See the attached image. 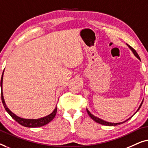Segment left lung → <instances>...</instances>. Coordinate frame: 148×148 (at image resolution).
<instances>
[{"instance_id":"left-lung-1","label":"left lung","mask_w":148,"mask_h":148,"mask_svg":"<svg viewBox=\"0 0 148 148\" xmlns=\"http://www.w3.org/2000/svg\"><path fill=\"white\" fill-rule=\"evenodd\" d=\"M127 46L130 47V49L132 51V52L134 53V54L135 55V56H136V57H137V58H138V59L140 60V58H139V55L138 54H137V53L136 52V51L135 50V49L133 48L132 47H131L130 45H129L128 44H127ZM142 103H143V101H142V103H141V105H140V106H139V108H138V109H137V111L136 112V113H137V111H139V109H140V107H141V105H142ZM86 111H87V113H88V115L90 116L91 118L93 120L95 121V122H97V123H99V124H101V125H107V126H116V125H121V124H122V123H125V122H126L127 121H128L129 119H131L132 118V116H131V117H130L128 119H127L126 121H123V122H121V123H110V122H107V121H104V120H103V119H99V118H98V117H97V116H95V115H93L92 114H91L90 113V112L88 111V109H86Z\"/></svg>"}]
</instances>
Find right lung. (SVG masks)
Here are the masks:
<instances>
[{
	"label": "right lung",
	"instance_id": "right-lung-1",
	"mask_svg": "<svg viewBox=\"0 0 148 148\" xmlns=\"http://www.w3.org/2000/svg\"><path fill=\"white\" fill-rule=\"evenodd\" d=\"M3 74H4V71L3 72V74H2L1 80L2 102H3V106L4 107H5V110L7 111V113L11 116V117L12 119H14L15 120L16 122H18L20 125H21L24 127H42L43 125H45L47 123H49L51 121H52L53 119V118L55 117V116L56 115V113H57V107L55 108V109L53 110L52 113L49 114V115L45 116L44 117H42V118L37 119H23V118L19 117V116L16 115L15 114H14L12 111H10L9 108H8L7 107V105H6L5 99H4V97H3Z\"/></svg>",
	"mask_w": 148,
	"mask_h": 148
}]
</instances>
